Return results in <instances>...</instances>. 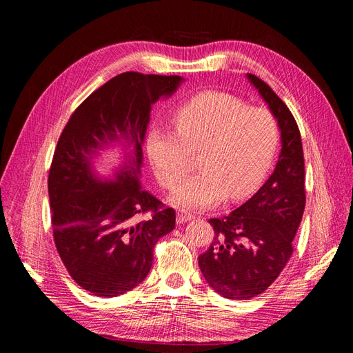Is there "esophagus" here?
<instances>
[{"instance_id":"esophagus-1","label":"esophagus","mask_w":353,"mask_h":353,"mask_svg":"<svg viewBox=\"0 0 353 353\" xmlns=\"http://www.w3.org/2000/svg\"><path fill=\"white\" fill-rule=\"evenodd\" d=\"M194 218V215L193 213H190L188 210H178V213H176V222L178 223H184V222H188V221H191Z\"/></svg>"}]
</instances>
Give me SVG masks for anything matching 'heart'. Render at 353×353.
Segmentation results:
<instances>
[{
	"label": "heart",
	"mask_w": 353,
	"mask_h": 353,
	"mask_svg": "<svg viewBox=\"0 0 353 353\" xmlns=\"http://www.w3.org/2000/svg\"><path fill=\"white\" fill-rule=\"evenodd\" d=\"M174 119L178 133L154 125L145 145L154 176L165 188L175 187L188 172L190 154L200 153L201 172L174 190V205L203 209L254 193L280 140L279 122L270 110L228 92L205 91L181 103Z\"/></svg>",
	"instance_id": "heart-1"
}]
</instances>
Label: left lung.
Segmentation results:
<instances>
[{
	"label": "left lung",
	"mask_w": 353,
	"mask_h": 353,
	"mask_svg": "<svg viewBox=\"0 0 353 353\" xmlns=\"http://www.w3.org/2000/svg\"><path fill=\"white\" fill-rule=\"evenodd\" d=\"M248 79L268 104L281 131V153L268 181L228 216L209 219L213 240L199 256L208 284L225 299L249 301L281 274L303 216L305 159L299 126L285 103L258 77Z\"/></svg>",
	"instance_id": "8db88e82"
}]
</instances>
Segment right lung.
I'll list each match as a JSON object with an SVG mask.
<instances>
[{
  "label": "right lung",
  "mask_w": 353,
  "mask_h": 353,
  "mask_svg": "<svg viewBox=\"0 0 353 353\" xmlns=\"http://www.w3.org/2000/svg\"><path fill=\"white\" fill-rule=\"evenodd\" d=\"M181 82L176 74H117L78 105L57 141L48 174L52 236L69 275L99 297L143 283L156 243L175 228V210L143 190L138 176L152 104ZM114 142L133 150L114 180H101L92 157Z\"/></svg>",
  "instance_id": "1"
}]
</instances>
